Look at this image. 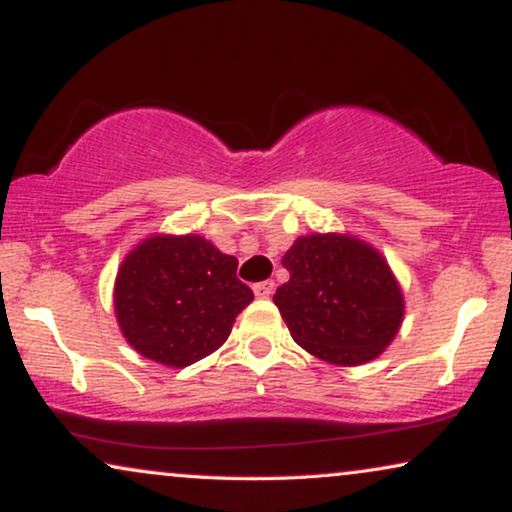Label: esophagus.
<instances>
[{
	"label": "esophagus",
	"mask_w": 512,
	"mask_h": 512,
	"mask_svg": "<svg viewBox=\"0 0 512 512\" xmlns=\"http://www.w3.org/2000/svg\"><path fill=\"white\" fill-rule=\"evenodd\" d=\"M254 293L256 298H270L272 293H275V282H272V279H265V282L254 284Z\"/></svg>",
	"instance_id": "34e87169"
}]
</instances>
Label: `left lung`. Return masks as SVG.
<instances>
[{
  "instance_id": "8db88e82",
  "label": "left lung",
  "mask_w": 512,
  "mask_h": 512,
  "mask_svg": "<svg viewBox=\"0 0 512 512\" xmlns=\"http://www.w3.org/2000/svg\"><path fill=\"white\" fill-rule=\"evenodd\" d=\"M282 265L289 282L275 305L291 338L335 366H361L380 356L403 321V293L377 249L352 235L298 237Z\"/></svg>"
}]
</instances>
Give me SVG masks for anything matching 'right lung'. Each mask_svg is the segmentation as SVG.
<instances>
[{
  "mask_svg": "<svg viewBox=\"0 0 512 512\" xmlns=\"http://www.w3.org/2000/svg\"><path fill=\"white\" fill-rule=\"evenodd\" d=\"M237 258L198 235H153L118 268L114 305L125 340L146 359L186 368L228 340L254 300Z\"/></svg>",
  "mask_w": 512,
  "mask_h": 512,
  "instance_id": "right-lung-1",
  "label": "right lung"
}]
</instances>
